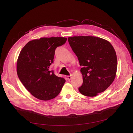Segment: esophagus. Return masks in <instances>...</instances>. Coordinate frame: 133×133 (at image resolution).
<instances>
[{
	"instance_id": "34e87169",
	"label": "esophagus",
	"mask_w": 133,
	"mask_h": 133,
	"mask_svg": "<svg viewBox=\"0 0 133 133\" xmlns=\"http://www.w3.org/2000/svg\"><path fill=\"white\" fill-rule=\"evenodd\" d=\"M67 78L68 80H70L72 78V76L70 75V76H67Z\"/></svg>"
}]
</instances>
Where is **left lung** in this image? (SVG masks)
<instances>
[{"mask_svg":"<svg viewBox=\"0 0 133 133\" xmlns=\"http://www.w3.org/2000/svg\"><path fill=\"white\" fill-rule=\"evenodd\" d=\"M69 44L77 57L83 82L78 88L83 95L92 97L104 91L114 80L117 58L112 45L93 36L68 38Z\"/></svg>","mask_w":133,"mask_h":133,"instance_id":"1","label":"left lung"}]
</instances>
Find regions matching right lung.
Wrapping results in <instances>:
<instances>
[{
  "mask_svg": "<svg viewBox=\"0 0 133 133\" xmlns=\"http://www.w3.org/2000/svg\"><path fill=\"white\" fill-rule=\"evenodd\" d=\"M64 37L41 38L29 41L23 48L17 61V74L27 90L36 98L49 101L60 92L65 83L50 70L56 49L64 45Z\"/></svg>",
  "mask_w": 133,
  "mask_h": 133,
  "instance_id": "1",
  "label": "right lung"
}]
</instances>
